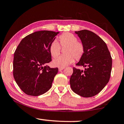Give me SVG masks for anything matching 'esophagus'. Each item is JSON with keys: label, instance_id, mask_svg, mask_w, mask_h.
<instances>
[{"label": "esophagus", "instance_id": "1", "mask_svg": "<svg viewBox=\"0 0 124 124\" xmlns=\"http://www.w3.org/2000/svg\"><path fill=\"white\" fill-rule=\"evenodd\" d=\"M64 68H58V70L59 71H61L62 70H63Z\"/></svg>", "mask_w": 124, "mask_h": 124}]
</instances>
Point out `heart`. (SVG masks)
I'll list each match as a JSON object with an SVG mask.
<instances>
[{
    "label": "heart",
    "instance_id": "obj_1",
    "mask_svg": "<svg viewBox=\"0 0 124 124\" xmlns=\"http://www.w3.org/2000/svg\"><path fill=\"white\" fill-rule=\"evenodd\" d=\"M64 50L65 56H60L54 58L52 64L59 68H64L73 62L74 58H80L84 52L82 43L78 41L77 38L70 33H66L60 37L58 42L53 41L50 46V52L52 57H54L60 54L61 48Z\"/></svg>",
    "mask_w": 124,
    "mask_h": 124
}]
</instances>
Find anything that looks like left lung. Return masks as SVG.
I'll return each instance as SVG.
<instances>
[{
    "label": "left lung",
    "instance_id": "left-lung-1",
    "mask_svg": "<svg viewBox=\"0 0 124 124\" xmlns=\"http://www.w3.org/2000/svg\"><path fill=\"white\" fill-rule=\"evenodd\" d=\"M84 47V52L77 66L86 67L85 70L75 68L70 78L71 89L84 97L98 94L109 80L112 59L106 44L91 31H75Z\"/></svg>",
    "mask_w": 124,
    "mask_h": 124
}]
</instances>
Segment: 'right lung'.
<instances>
[{"label":"right lung","mask_w":124,"mask_h":124,"mask_svg":"<svg viewBox=\"0 0 124 124\" xmlns=\"http://www.w3.org/2000/svg\"><path fill=\"white\" fill-rule=\"evenodd\" d=\"M59 33L37 31L24 37L17 47L13 75L17 84L27 95L40 96L51 87L58 69L45 64L51 61L50 46Z\"/></svg>","instance_id":"add662e5"}]
</instances>
